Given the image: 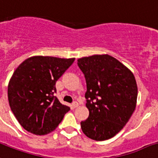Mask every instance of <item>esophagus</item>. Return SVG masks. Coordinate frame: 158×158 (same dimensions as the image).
<instances>
[{"mask_svg":"<svg viewBox=\"0 0 158 158\" xmlns=\"http://www.w3.org/2000/svg\"><path fill=\"white\" fill-rule=\"evenodd\" d=\"M72 106H73V108H77V107L79 106V104H78V102H77V101H74V102L72 104Z\"/></svg>","mask_w":158,"mask_h":158,"instance_id":"obj_1","label":"esophagus"}]
</instances>
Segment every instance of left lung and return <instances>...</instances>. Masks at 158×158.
<instances>
[{
  "mask_svg": "<svg viewBox=\"0 0 158 158\" xmlns=\"http://www.w3.org/2000/svg\"><path fill=\"white\" fill-rule=\"evenodd\" d=\"M86 82L85 106L89 116L81 122L82 132L96 141L115 136L136 107L138 87L132 72L108 54L77 60Z\"/></svg>",
  "mask_w": 158,
  "mask_h": 158,
  "instance_id": "left-lung-1",
  "label": "left lung"
}]
</instances>
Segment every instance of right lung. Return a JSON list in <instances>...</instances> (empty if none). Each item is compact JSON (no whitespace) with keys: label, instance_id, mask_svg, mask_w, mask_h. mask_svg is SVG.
Returning a JSON list of instances; mask_svg holds the SVG:
<instances>
[{"label":"right lung","instance_id":"add662e5","mask_svg":"<svg viewBox=\"0 0 158 158\" xmlns=\"http://www.w3.org/2000/svg\"><path fill=\"white\" fill-rule=\"evenodd\" d=\"M75 58L34 56L15 69L8 85L10 107L29 133L45 135L53 131L70 108L60 103L56 81Z\"/></svg>","mask_w":158,"mask_h":158}]
</instances>
